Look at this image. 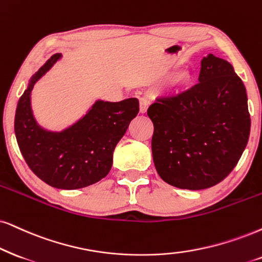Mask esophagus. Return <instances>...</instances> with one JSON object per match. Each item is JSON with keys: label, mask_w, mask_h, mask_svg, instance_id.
Returning <instances> with one entry per match:
<instances>
[{"label": "esophagus", "mask_w": 262, "mask_h": 262, "mask_svg": "<svg viewBox=\"0 0 262 262\" xmlns=\"http://www.w3.org/2000/svg\"><path fill=\"white\" fill-rule=\"evenodd\" d=\"M139 101H140V112L141 114H145V112L147 111V107H148L147 98H145V97L139 98Z\"/></svg>", "instance_id": "34e87169"}]
</instances>
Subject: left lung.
<instances>
[{
    "label": "left lung",
    "instance_id": "left-lung-1",
    "mask_svg": "<svg viewBox=\"0 0 262 262\" xmlns=\"http://www.w3.org/2000/svg\"><path fill=\"white\" fill-rule=\"evenodd\" d=\"M198 81L178 94L158 97L147 110L156 170L167 184L187 190L223 181L250 133L246 87L233 66L209 54L201 62Z\"/></svg>",
    "mask_w": 262,
    "mask_h": 262
}]
</instances>
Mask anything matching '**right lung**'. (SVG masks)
Returning a JSON list of instances; mask_svg holds the SVG:
<instances>
[{
    "instance_id": "right-lung-1",
    "label": "right lung",
    "mask_w": 262,
    "mask_h": 262,
    "mask_svg": "<svg viewBox=\"0 0 262 262\" xmlns=\"http://www.w3.org/2000/svg\"><path fill=\"white\" fill-rule=\"evenodd\" d=\"M61 57L52 55L32 76L19 99L14 118L18 146L26 164L49 186L75 190L91 186L110 171L112 156L128 125L139 112L137 98L98 101L78 123L62 133H48L36 124L30 94L36 82Z\"/></svg>"
}]
</instances>
